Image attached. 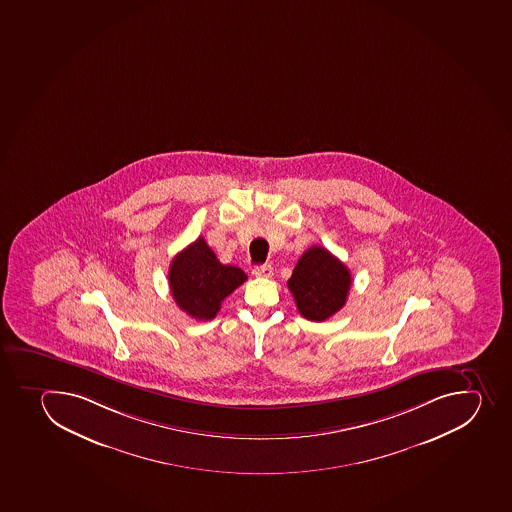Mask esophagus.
Returning <instances> with one entry per match:
<instances>
[{"label":"esophagus","instance_id":"esophagus-1","mask_svg":"<svg viewBox=\"0 0 512 512\" xmlns=\"http://www.w3.org/2000/svg\"><path fill=\"white\" fill-rule=\"evenodd\" d=\"M255 277H263V278H270L273 275V268L272 265H258V267L254 268Z\"/></svg>","mask_w":512,"mask_h":512}]
</instances>
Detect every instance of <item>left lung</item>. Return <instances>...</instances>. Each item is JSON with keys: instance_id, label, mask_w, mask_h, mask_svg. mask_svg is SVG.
Masks as SVG:
<instances>
[{"instance_id": "8db88e82", "label": "left lung", "mask_w": 512, "mask_h": 512, "mask_svg": "<svg viewBox=\"0 0 512 512\" xmlns=\"http://www.w3.org/2000/svg\"><path fill=\"white\" fill-rule=\"evenodd\" d=\"M287 285L300 315L310 322H323L345 305L351 273L327 249L313 245L298 260Z\"/></svg>"}]
</instances>
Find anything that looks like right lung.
<instances>
[{
  "label": "right lung",
  "mask_w": 512,
  "mask_h": 512,
  "mask_svg": "<svg viewBox=\"0 0 512 512\" xmlns=\"http://www.w3.org/2000/svg\"><path fill=\"white\" fill-rule=\"evenodd\" d=\"M247 280L244 270L224 265L204 237L172 258L169 287L177 307L195 320H212L225 297Z\"/></svg>",
  "instance_id": "add662e5"
}]
</instances>
